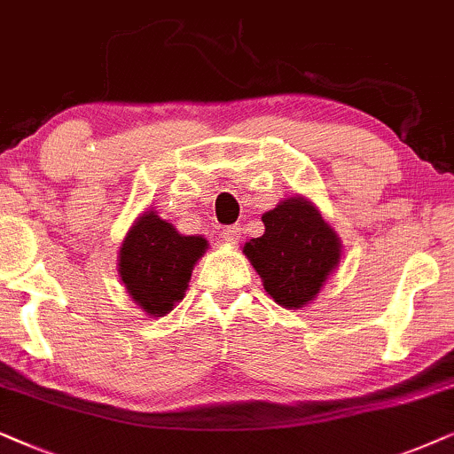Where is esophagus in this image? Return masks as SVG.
Returning a JSON list of instances; mask_svg holds the SVG:
<instances>
[{
    "instance_id": "1",
    "label": "esophagus",
    "mask_w": 454,
    "mask_h": 454,
    "mask_svg": "<svg viewBox=\"0 0 454 454\" xmlns=\"http://www.w3.org/2000/svg\"><path fill=\"white\" fill-rule=\"evenodd\" d=\"M222 240L226 245H239V240H240V226H237V223H234V226H226V228H222Z\"/></svg>"
}]
</instances>
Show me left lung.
<instances>
[{
	"label": "left lung",
	"mask_w": 454,
	"mask_h": 454,
	"mask_svg": "<svg viewBox=\"0 0 454 454\" xmlns=\"http://www.w3.org/2000/svg\"><path fill=\"white\" fill-rule=\"evenodd\" d=\"M262 220L265 232L245 243L243 253L278 305L301 309L317 297L340 262V239L316 205L299 195L284 199Z\"/></svg>",
	"instance_id": "left-lung-1"
}]
</instances>
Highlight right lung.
Masks as SVG:
<instances>
[{
    "label": "right lung",
    "instance_id": "right-lung-1",
    "mask_svg": "<svg viewBox=\"0 0 454 454\" xmlns=\"http://www.w3.org/2000/svg\"><path fill=\"white\" fill-rule=\"evenodd\" d=\"M205 249L203 237H184L155 211H145L120 247V278L141 309L161 317L184 297Z\"/></svg>",
    "mask_w": 454,
    "mask_h": 454
}]
</instances>
